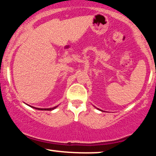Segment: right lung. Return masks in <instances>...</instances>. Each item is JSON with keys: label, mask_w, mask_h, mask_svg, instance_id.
<instances>
[{"label": "right lung", "mask_w": 156, "mask_h": 156, "mask_svg": "<svg viewBox=\"0 0 156 156\" xmlns=\"http://www.w3.org/2000/svg\"><path fill=\"white\" fill-rule=\"evenodd\" d=\"M58 106H56V107H52V108H48V109H40V108H36V107H33V108H35V109H39V110H49V111H51V110H53V109H55L56 107H57Z\"/></svg>", "instance_id": "right-lung-1"}]
</instances>
